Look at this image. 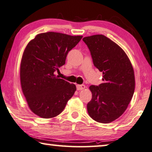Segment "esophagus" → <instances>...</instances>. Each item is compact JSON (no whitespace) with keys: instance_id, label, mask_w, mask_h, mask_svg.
<instances>
[{"instance_id":"obj_1","label":"esophagus","mask_w":152,"mask_h":152,"mask_svg":"<svg viewBox=\"0 0 152 152\" xmlns=\"http://www.w3.org/2000/svg\"><path fill=\"white\" fill-rule=\"evenodd\" d=\"M76 88H77V90H82L85 89L86 86L84 85V84L77 85V86H76Z\"/></svg>"}]
</instances>
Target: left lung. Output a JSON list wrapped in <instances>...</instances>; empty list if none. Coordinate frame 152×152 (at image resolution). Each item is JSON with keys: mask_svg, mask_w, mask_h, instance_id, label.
<instances>
[{"mask_svg": "<svg viewBox=\"0 0 152 152\" xmlns=\"http://www.w3.org/2000/svg\"><path fill=\"white\" fill-rule=\"evenodd\" d=\"M94 65L103 73V83L92 85V98L87 104L90 116L96 122L110 123L128 107L135 90L134 71L126 52L102 34L84 37Z\"/></svg>", "mask_w": 152, "mask_h": 152, "instance_id": "obj_1", "label": "left lung"}]
</instances>
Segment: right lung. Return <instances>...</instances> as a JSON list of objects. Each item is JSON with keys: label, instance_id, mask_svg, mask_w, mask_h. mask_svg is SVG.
<instances>
[{"label": "right lung", "instance_id": "1", "mask_svg": "<svg viewBox=\"0 0 152 152\" xmlns=\"http://www.w3.org/2000/svg\"><path fill=\"white\" fill-rule=\"evenodd\" d=\"M82 36L48 32L36 36L26 46L22 57V90L30 110L42 118L59 115L76 90V85L54 74L65 64L68 52Z\"/></svg>", "mask_w": 152, "mask_h": 152}]
</instances>
